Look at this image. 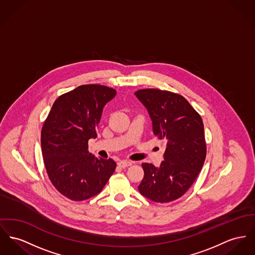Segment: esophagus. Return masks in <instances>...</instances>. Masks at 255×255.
Masks as SVG:
<instances>
[{
	"label": "esophagus",
	"instance_id": "1",
	"mask_svg": "<svg viewBox=\"0 0 255 255\" xmlns=\"http://www.w3.org/2000/svg\"><path fill=\"white\" fill-rule=\"evenodd\" d=\"M132 163L130 161H128V160H121L118 162V165L122 168H125V167H128L130 166Z\"/></svg>",
	"mask_w": 255,
	"mask_h": 255
}]
</instances>
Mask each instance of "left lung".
Instances as JSON below:
<instances>
[{
  "instance_id": "obj_1",
  "label": "left lung",
  "mask_w": 255,
  "mask_h": 255,
  "mask_svg": "<svg viewBox=\"0 0 255 255\" xmlns=\"http://www.w3.org/2000/svg\"><path fill=\"white\" fill-rule=\"evenodd\" d=\"M135 96L150 114L154 135L166 144L159 166L142 163L144 178L138 189L154 202H172L187 192L203 167L207 153L203 121L179 94L141 89Z\"/></svg>"
}]
</instances>
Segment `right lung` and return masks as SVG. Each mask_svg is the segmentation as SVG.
<instances>
[{
  "label": "right lung",
  "instance_id": "1",
  "mask_svg": "<svg viewBox=\"0 0 255 255\" xmlns=\"http://www.w3.org/2000/svg\"><path fill=\"white\" fill-rule=\"evenodd\" d=\"M116 90L88 84L60 96L41 129V151L52 185L72 201L99 194L116 169L112 158L88 152V141L97 137L104 105Z\"/></svg>",
  "mask_w": 255,
  "mask_h": 255
}]
</instances>
